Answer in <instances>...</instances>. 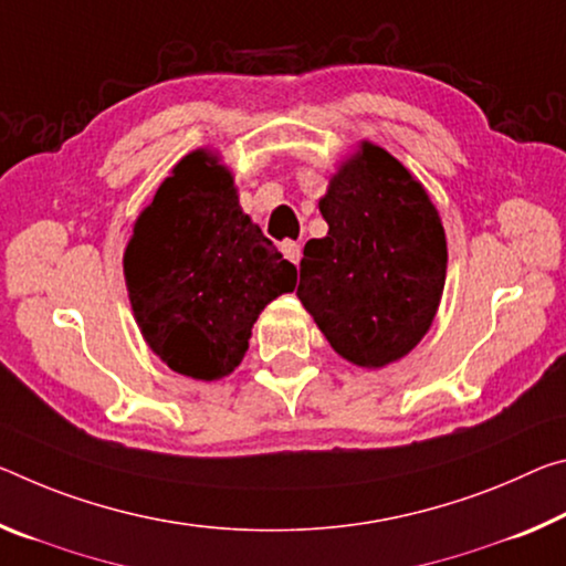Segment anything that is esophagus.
Masks as SVG:
<instances>
[{"label":"esophagus","mask_w":566,"mask_h":566,"mask_svg":"<svg viewBox=\"0 0 566 566\" xmlns=\"http://www.w3.org/2000/svg\"><path fill=\"white\" fill-rule=\"evenodd\" d=\"M282 254L290 259L292 264H300V259H302V247L297 244V241H284L282 244Z\"/></svg>","instance_id":"obj_1"}]
</instances>
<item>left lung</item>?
I'll return each mask as SVG.
<instances>
[{"label": "left lung", "instance_id": "8db88e82", "mask_svg": "<svg viewBox=\"0 0 566 566\" xmlns=\"http://www.w3.org/2000/svg\"><path fill=\"white\" fill-rule=\"evenodd\" d=\"M327 237L304 244L297 297L339 357L367 370L398 363L433 325L448 247L423 184L360 140L319 199Z\"/></svg>", "mask_w": 566, "mask_h": 566}]
</instances>
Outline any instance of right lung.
Returning a JSON list of instances; mask_svg holds the SVG:
<instances>
[{"mask_svg": "<svg viewBox=\"0 0 566 566\" xmlns=\"http://www.w3.org/2000/svg\"><path fill=\"white\" fill-rule=\"evenodd\" d=\"M123 274L146 345L203 382L237 370L262 310L297 284V266L241 209L234 174L209 148L178 160L138 213Z\"/></svg>", "mask_w": 566, "mask_h": 566, "instance_id": "add662e5", "label": "right lung"}]
</instances>
